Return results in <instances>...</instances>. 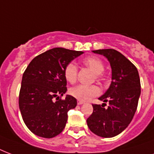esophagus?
<instances>
[{
	"label": "esophagus",
	"mask_w": 154,
	"mask_h": 154,
	"mask_svg": "<svg viewBox=\"0 0 154 154\" xmlns=\"http://www.w3.org/2000/svg\"><path fill=\"white\" fill-rule=\"evenodd\" d=\"M83 103H84V102H83V101H77V105H82V104H83Z\"/></svg>",
	"instance_id": "obj_1"
}]
</instances>
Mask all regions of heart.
Returning a JSON list of instances; mask_svg holds the SVG:
<instances>
[{
  "label": "heart",
  "instance_id": "heart-1",
  "mask_svg": "<svg viewBox=\"0 0 154 154\" xmlns=\"http://www.w3.org/2000/svg\"><path fill=\"white\" fill-rule=\"evenodd\" d=\"M85 66L89 68L92 72L95 73L97 79H102L103 73L105 70V64L103 60L97 57H88L82 60ZM77 65L74 63H69L64 69V77L69 83H74L77 78ZM70 95L79 101H89L101 94V89L97 85H78L69 89Z\"/></svg>",
  "mask_w": 154,
  "mask_h": 154
}]
</instances>
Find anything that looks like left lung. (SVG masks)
I'll use <instances>...</instances> for the list:
<instances>
[{
    "instance_id": "1",
    "label": "left lung",
    "mask_w": 154,
    "mask_h": 154,
    "mask_svg": "<svg viewBox=\"0 0 154 154\" xmlns=\"http://www.w3.org/2000/svg\"><path fill=\"white\" fill-rule=\"evenodd\" d=\"M105 56L112 68V82L99 100L109 101L108 108L93 104L94 112L87 125L94 134L102 137H112L121 134L131 122L136 112L141 82L136 66L124 55L112 49L94 50Z\"/></svg>"
}]
</instances>
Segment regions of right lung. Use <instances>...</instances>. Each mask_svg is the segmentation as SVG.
<instances>
[{
	"mask_svg": "<svg viewBox=\"0 0 154 154\" xmlns=\"http://www.w3.org/2000/svg\"><path fill=\"white\" fill-rule=\"evenodd\" d=\"M82 53L54 48L33 58L25 70L19 108L26 126L37 136L52 138L65 127L68 112L76 107L77 100L70 95L61 99L67 91L64 69Z\"/></svg>",
	"mask_w": 154,
	"mask_h": 154,
	"instance_id": "right-lung-1",
	"label": "right lung"
}]
</instances>
